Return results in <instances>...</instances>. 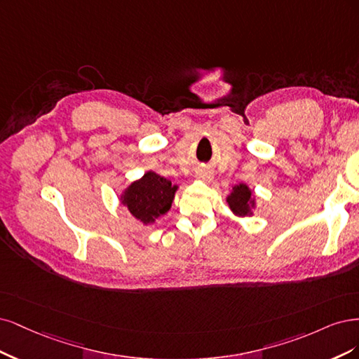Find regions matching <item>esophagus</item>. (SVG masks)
<instances>
[{
    "label": "esophagus",
    "mask_w": 359,
    "mask_h": 359,
    "mask_svg": "<svg viewBox=\"0 0 359 359\" xmlns=\"http://www.w3.org/2000/svg\"><path fill=\"white\" fill-rule=\"evenodd\" d=\"M196 177L201 179V180H210L213 176H212L210 171H198V172H196Z\"/></svg>",
    "instance_id": "1"
}]
</instances>
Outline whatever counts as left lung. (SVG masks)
Returning <instances> with one entry per match:
<instances>
[{
  "mask_svg": "<svg viewBox=\"0 0 359 359\" xmlns=\"http://www.w3.org/2000/svg\"><path fill=\"white\" fill-rule=\"evenodd\" d=\"M252 200V192L246 184H237L234 191L226 198L231 210H233L238 216L249 215V205Z\"/></svg>",
  "mask_w": 359,
  "mask_h": 359,
  "instance_id": "obj_1",
  "label": "left lung"
}]
</instances>
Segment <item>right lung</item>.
<instances>
[{
  "instance_id": "1",
  "label": "right lung",
  "mask_w": 359,
  "mask_h": 359,
  "mask_svg": "<svg viewBox=\"0 0 359 359\" xmlns=\"http://www.w3.org/2000/svg\"><path fill=\"white\" fill-rule=\"evenodd\" d=\"M176 189V184H171L168 179L149 171L140 180L131 183L122 195V203L138 221L149 225L170 210Z\"/></svg>"
}]
</instances>
